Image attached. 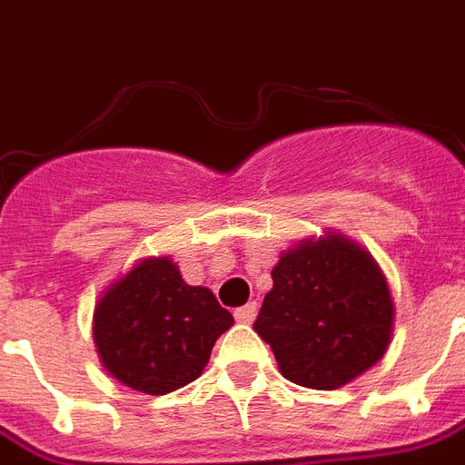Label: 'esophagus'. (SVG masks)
I'll return each instance as SVG.
<instances>
[{"label": "esophagus", "mask_w": 465, "mask_h": 465, "mask_svg": "<svg viewBox=\"0 0 465 465\" xmlns=\"http://www.w3.org/2000/svg\"><path fill=\"white\" fill-rule=\"evenodd\" d=\"M256 302H249L246 306H239L236 312H233V319L236 322H242V323H252L253 322V316H256Z\"/></svg>", "instance_id": "34e87169"}]
</instances>
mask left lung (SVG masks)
Returning <instances> with one entry per match:
<instances>
[{
    "instance_id": "left-lung-1",
    "label": "left lung",
    "mask_w": 465,
    "mask_h": 465,
    "mask_svg": "<svg viewBox=\"0 0 465 465\" xmlns=\"http://www.w3.org/2000/svg\"><path fill=\"white\" fill-rule=\"evenodd\" d=\"M253 331L269 343L283 379L331 391L386 353L393 302L383 273L343 236L306 242L272 272Z\"/></svg>"
}]
</instances>
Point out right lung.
Returning <instances> with one entry per match:
<instances>
[{"label":"right lung","mask_w":465,"mask_h":465,"mask_svg":"<svg viewBox=\"0 0 465 465\" xmlns=\"http://www.w3.org/2000/svg\"><path fill=\"white\" fill-rule=\"evenodd\" d=\"M232 323L209 289L189 286L169 259H149L99 299L94 343L116 381L163 396L202 376Z\"/></svg>","instance_id":"right-lung-1"}]
</instances>
